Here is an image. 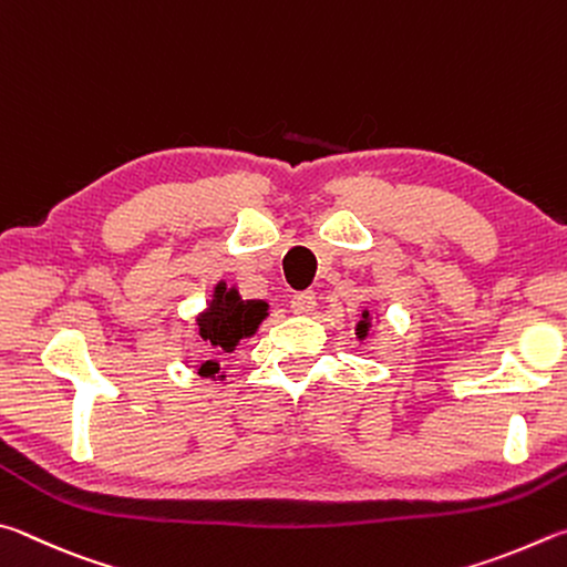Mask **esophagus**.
Returning a JSON list of instances; mask_svg holds the SVG:
<instances>
[{
	"instance_id": "1",
	"label": "esophagus",
	"mask_w": 567,
	"mask_h": 567,
	"mask_svg": "<svg viewBox=\"0 0 567 567\" xmlns=\"http://www.w3.org/2000/svg\"><path fill=\"white\" fill-rule=\"evenodd\" d=\"M313 309H316V293L313 291L296 293L291 299V311L296 316H309Z\"/></svg>"
}]
</instances>
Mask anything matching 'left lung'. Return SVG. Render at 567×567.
<instances>
[{"instance_id": "1", "label": "left lung", "mask_w": 567, "mask_h": 567, "mask_svg": "<svg viewBox=\"0 0 567 567\" xmlns=\"http://www.w3.org/2000/svg\"><path fill=\"white\" fill-rule=\"evenodd\" d=\"M371 323H373V316H371V311H369V309H363L359 323H355V339H359V341H365V339H369Z\"/></svg>"}]
</instances>
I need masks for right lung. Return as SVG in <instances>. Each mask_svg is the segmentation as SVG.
Returning <instances> with one entry per match:
<instances>
[{
  "instance_id": "right-lung-1",
  "label": "right lung",
  "mask_w": 567,
  "mask_h": 567,
  "mask_svg": "<svg viewBox=\"0 0 567 567\" xmlns=\"http://www.w3.org/2000/svg\"><path fill=\"white\" fill-rule=\"evenodd\" d=\"M268 316V303L261 299H241L238 286H228L226 281H218L214 286L212 301L204 306V311L196 316L198 336L206 341V346L216 349V353H234L236 346L244 339H251ZM198 375L212 381H224L221 363L216 359H208L198 369Z\"/></svg>"
}]
</instances>
